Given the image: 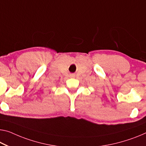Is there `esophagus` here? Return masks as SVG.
Returning a JSON list of instances; mask_svg holds the SVG:
<instances>
[{"instance_id":"esophagus-1","label":"esophagus","mask_w":146,"mask_h":146,"mask_svg":"<svg viewBox=\"0 0 146 146\" xmlns=\"http://www.w3.org/2000/svg\"><path fill=\"white\" fill-rule=\"evenodd\" d=\"M72 76H73V75H72Z\"/></svg>"}]
</instances>
